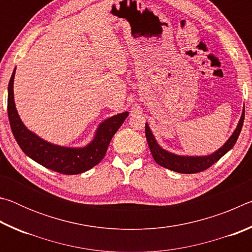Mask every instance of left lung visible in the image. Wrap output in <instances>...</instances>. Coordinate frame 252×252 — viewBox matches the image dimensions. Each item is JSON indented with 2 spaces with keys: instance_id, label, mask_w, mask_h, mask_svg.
<instances>
[{
  "instance_id": "1",
  "label": "left lung",
  "mask_w": 252,
  "mask_h": 252,
  "mask_svg": "<svg viewBox=\"0 0 252 252\" xmlns=\"http://www.w3.org/2000/svg\"><path fill=\"white\" fill-rule=\"evenodd\" d=\"M244 120H245V108L244 112H242V116L240 121L238 123L237 129L234 130L233 134L230 136V139L227 142L223 144L222 148H220L218 151L213 153L211 156L207 157H180L172 155L168 151L163 150V149L160 148L159 144L157 143L155 136L151 133L150 129H149V126L146 123V138L149 144V148H150V151L152 153V157L158 164L161 165V167L167 168L169 170H172V171H176L179 173H198L204 171L208 168H210L213 163H216L217 161H219L221 158H222L225 153H227L230 149L236 144L238 136L240 134L242 126H244Z\"/></svg>"
}]
</instances>
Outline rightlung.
Returning a JSON list of instances; mask_svg holds the SVG:
<instances>
[{
    "instance_id": "right-lung-1",
    "label": "right lung",
    "mask_w": 252,
    "mask_h": 252,
    "mask_svg": "<svg viewBox=\"0 0 252 252\" xmlns=\"http://www.w3.org/2000/svg\"><path fill=\"white\" fill-rule=\"evenodd\" d=\"M14 74L15 70L8 82L7 114L12 133L25 155L43 167L62 174H79L100 163L108 150L111 139L129 113L117 114L102 122L94 140L85 148L71 149L54 146L29 131L21 121L13 100Z\"/></svg>"
}]
</instances>
